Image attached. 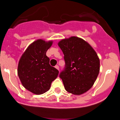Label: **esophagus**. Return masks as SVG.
<instances>
[{
    "instance_id": "esophagus-1",
    "label": "esophagus",
    "mask_w": 120,
    "mask_h": 120,
    "mask_svg": "<svg viewBox=\"0 0 120 120\" xmlns=\"http://www.w3.org/2000/svg\"><path fill=\"white\" fill-rule=\"evenodd\" d=\"M55 67V68H56V69H57V70H59V66H57H57H55V67Z\"/></svg>"
}]
</instances>
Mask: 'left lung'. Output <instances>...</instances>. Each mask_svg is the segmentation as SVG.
<instances>
[{
	"label": "left lung",
	"instance_id": "left-lung-1",
	"mask_svg": "<svg viewBox=\"0 0 120 120\" xmlns=\"http://www.w3.org/2000/svg\"><path fill=\"white\" fill-rule=\"evenodd\" d=\"M62 50L66 68L60 73L68 92L80 95L92 87L100 71V60L92 47L77 37L63 39L58 42Z\"/></svg>",
	"mask_w": 120,
	"mask_h": 120
}]
</instances>
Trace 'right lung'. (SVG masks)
<instances>
[{"mask_svg": "<svg viewBox=\"0 0 120 120\" xmlns=\"http://www.w3.org/2000/svg\"><path fill=\"white\" fill-rule=\"evenodd\" d=\"M53 41L39 39L30 45L19 62L17 74L22 86L35 95H41L50 89L57 77L59 71L49 64L46 55Z\"/></svg>", "mask_w": 120, "mask_h": 120, "instance_id": "right-lung-1", "label": "right lung"}]
</instances>
